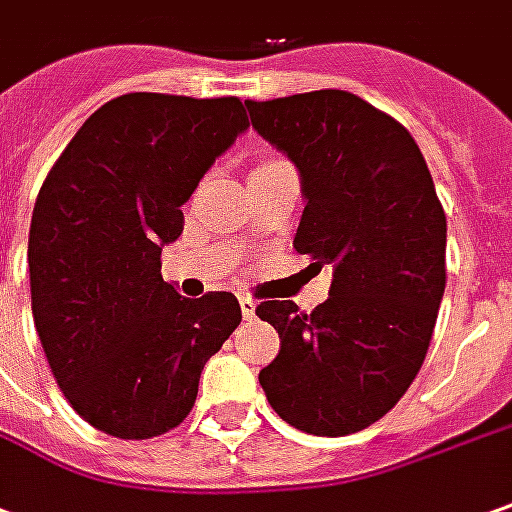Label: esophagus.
Wrapping results in <instances>:
<instances>
[{
	"mask_svg": "<svg viewBox=\"0 0 512 512\" xmlns=\"http://www.w3.org/2000/svg\"><path fill=\"white\" fill-rule=\"evenodd\" d=\"M241 311L246 319H255L257 314V300H252V297H241Z\"/></svg>",
	"mask_w": 512,
	"mask_h": 512,
	"instance_id": "34e87169",
	"label": "esophagus"
}]
</instances>
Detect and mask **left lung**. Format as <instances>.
<instances>
[{"label":"left lung","instance_id":"8db88e82","mask_svg":"<svg viewBox=\"0 0 512 512\" xmlns=\"http://www.w3.org/2000/svg\"><path fill=\"white\" fill-rule=\"evenodd\" d=\"M246 109L300 173L294 249L333 266L311 314L260 302L283 342L260 387L288 426L344 437L387 415L426 358L446 291V212L412 134L367 100L319 89Z\"/></svg>","mask_w":512,"mask_h":512}]
</instances>
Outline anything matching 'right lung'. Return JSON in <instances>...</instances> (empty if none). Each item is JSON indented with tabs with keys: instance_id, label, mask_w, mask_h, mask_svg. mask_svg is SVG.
Instances as JSON below:
<instances>
[{
	"instance_id": "1",
	"label": "right lung",
	"mask_w": 512,
	"mask_h": 512,
	"mask_svg": "<svg viewBox=\"0 0 512 512\" xmlns=\"http://www.w3.org/2000/svg\"><path fill=\"white\" fill-rule=\"evenodd\" d=\"M249 128L238 97L134 92L81 125L30 221L38 339L72 409L95 429L148 440L193 409L207 358L241 325L229 291L187 300L162 280L182 204Z\"/></svg>"
}]
</instances>
